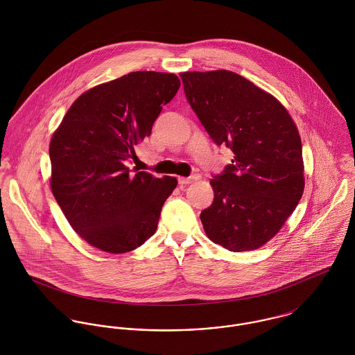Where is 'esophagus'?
I'll list each match as a JSON object with an SVG mask.
<instances>
[{
	"mask_svg": "<svg viewBox=\"0 0 355 355\" xmlns=\"http://www.w3.org/2000/svg\"><path fill=\"white\" fill-rule=\"evenodd\" d=\"M196 180H198V175H191L189 178H179V184L186 186V184H191Z\"/></svg>",
	"mask_w": 355,
	"mask_h": 355,
	"instance_id": "1",
	"label": "esophagus"
}]
</instances>
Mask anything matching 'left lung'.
Segmentation results:
<instances>
[{"instance_id":"obj_1","label":"left lung","mask_w":355,"mask_h":355,"mask_svg":"<svg viewBox=\"0 0 355 355\" xmlns=\"http://www.w3.org/2000/svg\"><path fill=\"white\" fill-rule=\"evenodd\" d=\"M186 98L217 146L234 159L210 184L201 211L207 238L230 252L270 241L304 194L302 142L287 109L246 78L225 69L180 73Z\"/></svg>"}]
</instances>
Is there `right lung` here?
I'll return each instance as SVG.
<instances>
[{"mask_svg": "<svg viewBox=\"0 0 355 355\" xmlns=\"http://www.w3.org/2000/svg\"><path fill=\"white\" fill-rule=\"evenodd\" d=\"M179 87L175 73L153 71L102 83L71 105L51 138V193L76 234L102 252H131L157 230L178 180L125 162Z\"/></svg>", "mask_w": 355, "mask_h": 355, "instance_id": "1", "label": "right lung"}]
</instances>
